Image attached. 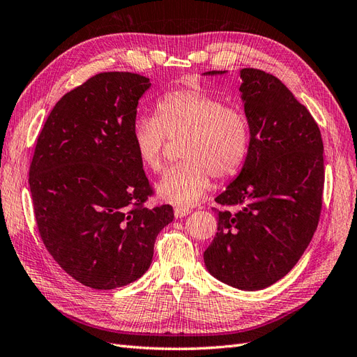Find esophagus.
Returning <instances> with one entry per match:
<instances>
[{
	"mask_svg": "<svg viewBox=\"0 0 357 357\" xmlns=\"http://www.w3.org/2000/svg\"><path fill=\"white\" fill-rule=\"evenodd\" d=\"M188 214H190V208L189 207H176L174 208V215L177 219H180V218H185V215H188Z\"/></svg>",
	"mask_w": 357,
	"mask_h": 357,
	"instance_id": "1",
	"label": "esophagus"
}]
</instances>
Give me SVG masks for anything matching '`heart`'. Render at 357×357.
Wrapping results in <instances>:
<instances>
[{
	"mask_svg": "<svg viewBox=\"0 0 357 357\" xmlns=\"http://www.w3.org/2000/svg\"><path fill=\"white\" fill-rule=\"evenodd\" d=\"M167 137L181 139L183 162L159 183V193L174 204L199 201L213 176L226 180L238 172L250 152L252 134L245 113L198 88L169 91L153 105L152 119H138L131 129L134 152L152 174L165 167Z\"/></svg>",
	"mask_w": 357,
	"mask_h": 357,
	"instance_id": "heart-1",
	"label": "heart"
}]
</instances>
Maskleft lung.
<instances>
[{
  "instance_id": "left-lung-1",
  "label": "left lung",
  "mask_w": 357,
  "mask_h": 357,
  "mask_svg": "<svg viewBox=\"0 0 357 357\" xmlns=\"http://www.w3.org/2000/svg\"><path fill=\"white\" fill-rule=\"evenodd\" d=\"M241 79L250 152L240 176L214 199L223 208H214L218 234L204 262L220 282L259 290L283 278L308 247L325 167L320 129L307 107L273 74L243 68Z\"/></svg>"
}]
</instances>
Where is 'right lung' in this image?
Segmentation results:
<instances>
[{"label":"right lung","instance_id":"obj_1","mask_svg":"<svg viewBox=\"0 0 357 357\" xmlns=\"http://www.w3.org/2000/svg\"><path fill=\"white\" fill-rule=\"evenodd\" d=\"M147 77L92 75L53 107L29 165L37 228L47 252L79 283L109 290L142 277L158 234L174 219L153 197L131 129Z\"/></svg>","mask_w":357,"mask_h":357}]
</instances>
